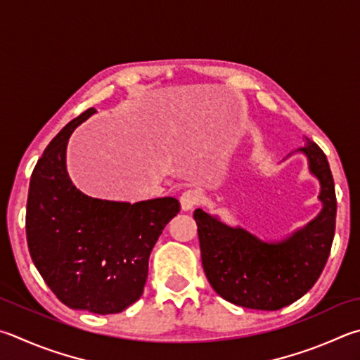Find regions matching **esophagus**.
<instances>
[{
    "label": "esophagus",
    "mask_w": 360,
    "mask_h": 360,
    "mask_svg": "<svg viewBox=\"0 0 360 360\" xmlns=\"http://www.w3.org/2000/svg\"><path fill=\"white\" fill-rule=\"evenodd\" d=\"M181 207L184 211H192L195 206H198L202 201V193L200 191H195V188H191V191H186L181 195Z\"/></svg>",
    "instance_id": "34e87169"
}]
</instances>
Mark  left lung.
<instances>
[{"label":"left lung","mask_w":360,"mask_h":360,"mask_svg":"<svg viewBox=\"0 0 360 360\" xmlns=\"http://www.w3.org/2000/svg\"><path fill=\"white\" fill-rule=\"evenodd\" d=\"M321 186L323 209L291 236L264 243L240 226H230L197 209L201 263L214 291L245 309L278 310L296 302L321 276L335 233L337 198L329 162L316 143L307 139L297 149Z\"/></svg>","instance_id":"8db88e82"}]
</instances>
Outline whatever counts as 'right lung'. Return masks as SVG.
<instances>
[{
	"mask_svg": "<svg viewBox=\"0 0 360 360\" xmlns=\"http://www.w3.org/2000/svg\"><path fill=\"white\" fill-rule=\"evenodd\" d=\"M93 113L88 108L72 120L32 169L26 240L36 269L64 305L110 315L140 299L149 255L181 205L173 197L134 205L99 200L72 184L69 136Z\"/></svg>",
	"mask_w": 360,
	"mask_h": 360,
	"instance_id": "1",
	"label": "right lung"
}]
</instances>
